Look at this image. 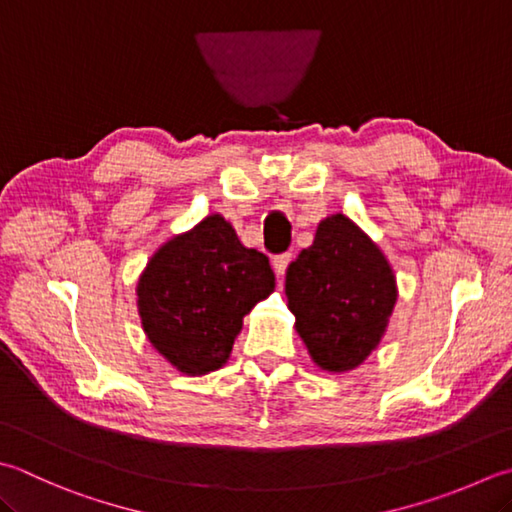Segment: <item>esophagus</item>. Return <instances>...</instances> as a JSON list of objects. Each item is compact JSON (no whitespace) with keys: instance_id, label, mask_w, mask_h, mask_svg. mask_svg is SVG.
<instances>
[{"instance_id":"esophagus-1","label":"esophagus","mask_w":512,"mask_h":512,"mask_svg":"<svg viewBox=\"0 0 512 512\" xmlns=\"http://www.w3.org/2000/svg\"><path fill=\"white\" fill-rule=\"evenodd\" d=\"M289 260H292V254H278V256H274L272 265H274V272H276L278 276H283V274H285V269H287V265H289Z\"/></svg>"}]
</instances>
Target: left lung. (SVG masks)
<instances>
[{
  "label": "left lung",
  "mask_w": 512,
  "mask_h": 512,
  "mask_svg": "<svg viewBox=\"0 0 512 512\" xmlns=\"http://www.w3.org/2000/svg\"><path fill=\"white\" fill-rule=\"evenodd\" d=\"M285 294L312 361L327 372H347L381 343L397 281L370 236L334 214L318 223L314 243L287 267Z\"/></svg>",
  "instance_id": "8db88e82"
}]
</instances>
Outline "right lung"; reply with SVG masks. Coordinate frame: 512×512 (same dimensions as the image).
Wrapping results in <instances>:
<instances>
[{
  "label": "right lung",
  "mask_w": 512,
  "mask_h": 512,
  "mask_svg": "<svg viewBox=\"0 0 512 512\" xmlns=\"http://www.w3.org/2000/svg\"><path fill=\"white\" fill-rule=\"evenodd\" d=\"M136 292L149 343L178 372L200 376L227 363L243 316L274 292V272L211 214L151 256Z\"/></svg>",
  "instance_id": "1"
}]
</instances>
